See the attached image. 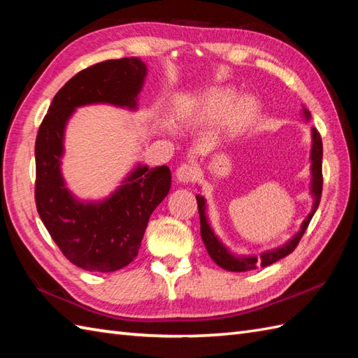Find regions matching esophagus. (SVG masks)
Listing matches in <instances>:
<instances>
[{"label":"esophagus","instance_id":"esophagus-1","mask_svg":"<svg viewBox=\"0 0 358 358\" xmlns=\"http://www.w3.org/2000/svg\"><path fill=\"white\" fill-rule=\"evenodd\" d=\"M195 175V169L191 164H181L177 172H175V177L180 181V183H189L194 178Z\"/></svg>","mask_w":358,"mask_h":358}]
</instances>
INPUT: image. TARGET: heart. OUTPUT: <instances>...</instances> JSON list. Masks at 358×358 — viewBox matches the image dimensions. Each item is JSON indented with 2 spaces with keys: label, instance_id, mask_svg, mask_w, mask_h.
<instances>
[{
  "label": "heart",
  "instance_id": "1",
  "mask_svg": "<svg viewBox=\"0 0 358 358\" xmlns=\"http://www.w3.org/2000/svg\"><path fill=\"white\" fill-rule=\"evenodd\" d=\"M258 112L254 96H241L232 87H214L196 100L194 117L201 123L214 124L226 120V129L237 134L252 123Z\"/></svg>",
  "mask_w": 358,
  "mask_h": 358
}]
</instances>
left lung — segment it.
<instances>
[{"instance_id": "1", "label": "left lung", "mask_w": 358, "mask_h": 358, "mask_svg": "<svg viewBox=\"0 0 358 358\" xmlns=\"http://www.w3.org/2000/svg\"><path fill=\"white\" fill-rule=\"evenodd\" d=\"M301 117L305 121L310 120V112L303 106L301 108ZM322 158H323V144L320 134L315 129H310V183H309V194L313 196V209L308 214V217L303 220L300 226V231L296 232L294 237L289 238L283 245L273 249L263 250L260 255L255 254H235L234 250L227 248L222 238L215 234L214 227L210 226L208 218V201L203 195H196V203H199V212H200V229H201V240L204 246L208 249L209 257L214 260L220 268L231 272H246L257 269L258 266H269L275 263L281 258L289 255L299 245L300 238L305 234L306 227L310 220H313L315 210L320 204L322 199V187H323V177H322Z\"/></svg>"}]
</instances>
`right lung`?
Wrapping results in <instances>:
<instances>
[{
    "label": "right lung",
    "mask_w": 358,
    "mask_h": 358,
    "mask_svg": "<svg viewBox=\"0 0 358 358\" xmlns=\"http://www.w3.org/2000/svg\"><path fill=\"white\" fill-rule=\"evenodd\" d=\"M146 77L148 66L136 57L87 67L58 90L36 135V210L67 260L85 271L113 272L134 260L149 217L171 191L172 177L167 166L138 162L108 196L78 199L63 175L66 127L85 106L138 110Z\"/></svg>",
    "instance_id": "add662e5"
}]
</instances>
